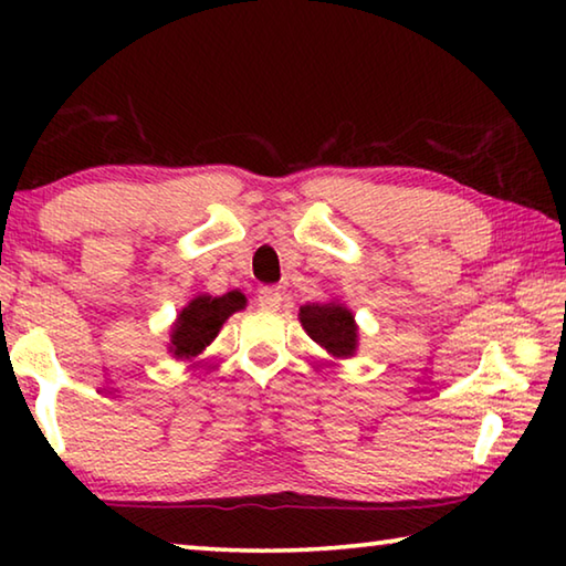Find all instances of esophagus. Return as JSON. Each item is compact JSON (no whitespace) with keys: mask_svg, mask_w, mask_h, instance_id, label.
Returning <instances> with one entry per match:
<instances>
[{"mask_svg":"<svg viewBox=\"0 0 566 566\" xmlns=\"http://www.w3.org/2000/svg\"><path fill=\"white\" fill-rule=\"evenodd\" d=\"M284 302V294L280 290H274V286H264V290H260V306H264V310H280Z\"/></svg>","mask_w":566,"mask_h":566,"instance_id":"1","label":"esophagus"}]
</instances>
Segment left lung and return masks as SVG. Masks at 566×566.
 I'll use <instances>...</instances> for the list:
<instances>
[{"instance_id":"8db88e82","label":"left lung","mask_w":566,"mask_h":566,"mask_svg":"<svg viewBox=\"0 0 566 566\" xmlns=\"http://www.w3.org/2000/svg\"><path fill=\"white\" fill-rule=\"evenodd\" d=\"M302 329L334 359H349L359 347V327L347 304L337 300L300 306Z\"/></svg>"}]
</instances>
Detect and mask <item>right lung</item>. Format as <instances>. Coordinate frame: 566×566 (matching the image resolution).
Here are the masks:
<instances>
[{
	"label": "right lung",
	"mask_w": 566,
	"mask_h": 566,
	"mask_svg": "<svg viewBox=\"0 0 566 566\" xmlns=\"http://www.w3.org/2000/svg\"><path fill=\"white\" fill-rule=\"evenodd\" d=\"M247 306V296L234 290L222 296L197 294L181 306L175 324L169 329L167 352L179 361H191L199 357L209 344L217 339L219 329L234 312H242Z\"/></svg>",
	"instance_id": "add662e5"
}]
</instances>
